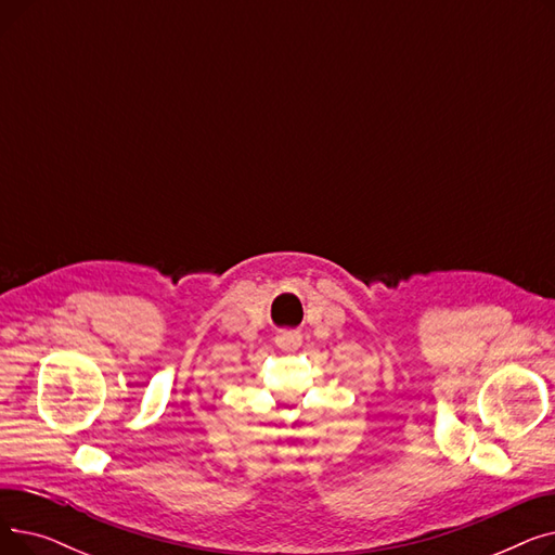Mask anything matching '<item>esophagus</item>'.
I'll return each mask as SVG.
<instances>
[{"label": "esophagus", "mask_w": 555, "mask_h": 555, "mask_svg": "<svg viewBox=\"0 0 555 555\" xmlns=\"http://www.w3.org/2000/svg\"><path fill=\"white\" fill-rule=\"evenodd\" d=\"M276 344L283 348V351H295V348L301 346V335L297 331H287V333H281L276 337Z\"/></svg>", "instance_id": "obj_1"}]
</instances>
